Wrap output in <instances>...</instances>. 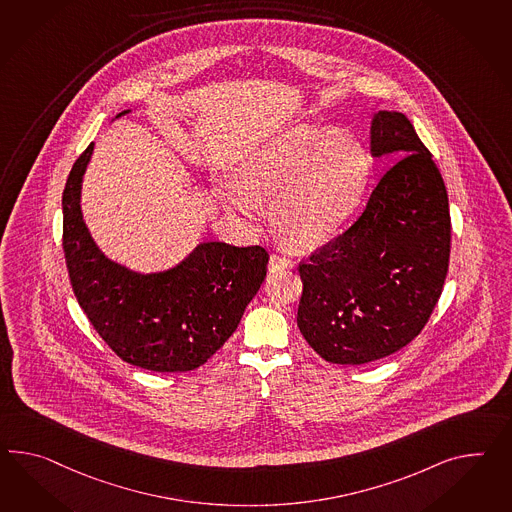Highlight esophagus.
<instances>
[{
  "label": "esophagus",
  "mask_w": 512,
  "mask_h": 512,
  "mask_svg": "<svg viewBox=\"0 0 512 512\" xmlns=\"http://www.w3.org/2000/svg\"><path fill=\"white\" fill-rule=\"evenodd\" d=\"M289 260L286 256H282V254H278V252H273L271 254V258H269V267H271V271H276V269H284V267H288Z\"/></svg>",
  "instance_id": "esophagus-1"
}]
</instances>
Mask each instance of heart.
Instances as JSON below:
<instances>
[{"label":"heart","mask_w":512,"mask_h":512,"mask_svg":"<svg viewBox=\"0 0 512 512\" xmlns=\"http://www.w3.org/2000/svg\"><path fill=\"white\" fill-rule=\"evenodd\" d=\"M371 159L349 133L291 126L250 154L239 182L224 189L232 210L262 215L263 200L276 198L275 224L295 245H317L353 213L366 189Z\"/></svg>","instance_id":"heart-1"}]
</instances>
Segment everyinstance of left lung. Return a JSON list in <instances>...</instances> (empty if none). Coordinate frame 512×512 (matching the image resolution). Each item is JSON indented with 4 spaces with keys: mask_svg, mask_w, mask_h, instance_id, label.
<instances>
[{
    "mask_svg": "<svg viewBox=\"0 0 512 512\" xmlns=\"http://www.w3.org/2000/svg\"><path fill=\"white\" fill-rule=\"evenodd\" d=\"M371 152L401 159L362 215L299 263L297 325L332 364H367L408 345L433 314L449 267L446 184L412 122L379 111Z\"/></svg>",
    "mask_w": 512,
    "mask_h": 512,
    "instance_id": "left-lung-1",
    "label": "left lung"
}]
</instances>
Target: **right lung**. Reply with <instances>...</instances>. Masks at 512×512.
Wrapping results in <instances>:
<instances>
[{"label": "right lung", "instance_id": "add662e5", "mask_svg": "<svg viewBox=\"0 0 512 512\" xmlns=\"http://www.w3.org/2000/svg\"><path fill=\"white\" fill-rule=\"evenodd\" d=\"M91 154L92 143L76 159L63 193V252L79 306L120 360L159 373L197 369L234 334L262 286L269 254L260 245L208 241L158 275L109 262L79 210Z\"/></svg>", "mask_w": 512, "mask_h": 512}]
</instances>
